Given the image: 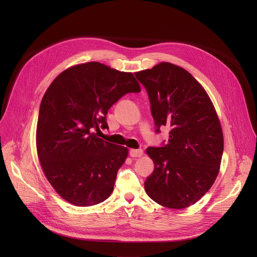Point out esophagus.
Masks as SVG:
<instances>
[{
	"label": "esophagus",
	"mask_w": 257,
	"mask_h": 257,
	"mask_svg": "<svg viewBox=\"0 0 257 257\" xmlns=\"http://www.w3.org/2000/svg\"><path fill=\"white\" fill-rule=\"evenodd\" d=\"M128 153L132 158H137V157H142L143 150L142 149H131L128 151Z\"/></svg>",
	"instance_id": "esophagus-1"
}]
</instances>
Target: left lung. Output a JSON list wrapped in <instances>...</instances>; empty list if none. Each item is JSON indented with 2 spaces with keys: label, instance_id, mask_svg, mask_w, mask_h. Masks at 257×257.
Instances as JSON below:
<instances>
[{
  "label": "left lung",
  "instance_id": "obj_1",
  "mask_svg": "<svg viewBox=\"0 0 257 257\" xmlns=\"http://www.w3.org/2000/svg\"><path fill=\"white\" fill-rule=\"evenodd\" d=\"M150 100L155 133L169 126V139L149 147L154 163L145 190L155 203L182 209L203 197L219 174L223 134L204 88L180 66L163 62L135 73Z\"/></svg>",
  "mask_w": 257,
  "mask_h": 257
}]
</instances>
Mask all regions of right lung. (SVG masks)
I'll return each mask as SVG.
<instances>
[{"mask_svg": "<svg viewBox=\"0 0 257 257\" xmlns=\"http://www.w3.org/2000/svg\"><path fill=\"white\" fill-rule=\"evenodd\" d=\"M138 92L133 74L98 62L67 68L46 91L38 112L37 154L52 188L68 203L88 207L110 196L127 149L93 131L108 128V109L123 95Z\"/></svg>", "mask_w": 257, "mask_h": 257, "instance_id": "obj_1", "label": "right lung"}]
</instances>
